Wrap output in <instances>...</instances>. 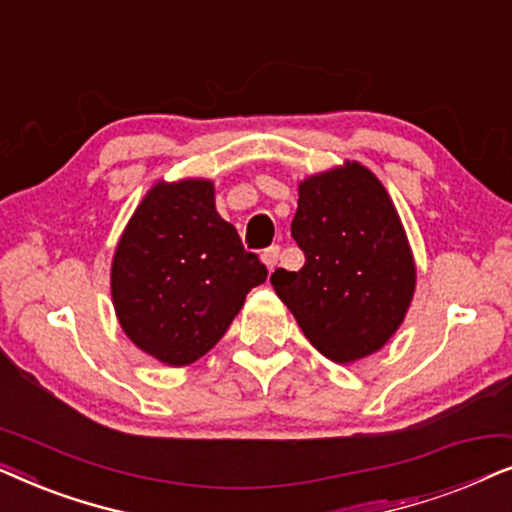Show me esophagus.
Returning <instances> with one entry per match:
<instances>
[{
	"mask_svg": "<svg viewBox=\"0 0 512 512\" xmlns=\"http://www.w3.org/2000/svg\"><path fill=\"white\" fill-rule=\"evenodd\" d=\"M263 263H265V268H268L270 272L277 268V261H279V247H270V249H265L263 251Z\"/></svg>",
	"mask_w": 512,
	"mask_h": 512,
	"instance_id": "34e87169",
	"label": "esophagus"
}]
</instances>
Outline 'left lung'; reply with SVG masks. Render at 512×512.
<instances>
[{
	"instance_id": "8db88e82",
	"label": "left lung",
	"mask_w": 512,
	"mask_h": 512,
	"mask_svg": "<svg viewBox=\"0 0 512 512\" xmlns=\"http://www.w3.org/2000/svg\"><path fill=\"white\" fill-rule=\"evenodd\" d=\"M291 235L305 265L277 268L270 282L305 338L335 363L380 352L417 284L408 235L382 181L356 160L303 179Z\"/></svg>"
}]
</instances>
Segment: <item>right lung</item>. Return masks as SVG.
I'll return each instance as SVG.
<instances>
[{
  "label": "right lung",
  "mask_w": 512,
  "mask_h": 512,
  "mask_svg": "<svg viewBox=\"0 0 512 512\" xmlns=\"http://www.w3.org/2000/svg\"><path fill=\"white\" fill-rule=\"evenodd\" d=\"M265 277V265L216 212L212 181H158L116 244L111 300L142 352L181 368L223 338Z\"/></svg>",
  "instance_id": "right-lung-1"
}]
</instances>
